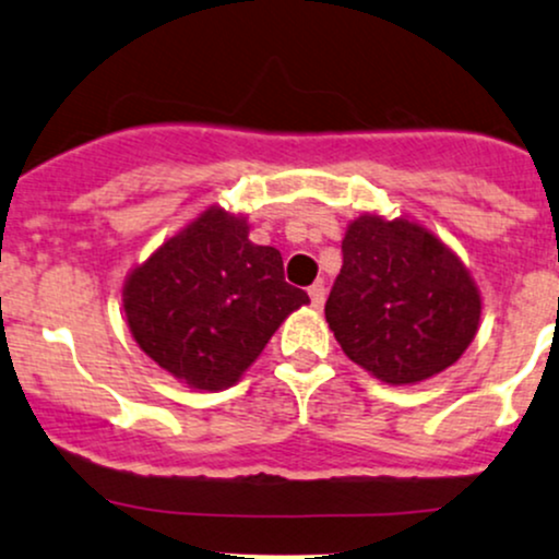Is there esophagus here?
I'll use <instances>...</instances> for the list:
<instances>
[{
    "instance_id": "34e87169",
    "label": "esophagus",
    "mask_w": 559,
    "mask_h": 559,
    "mask_svg": "<svg viewBox=\"0 0 559 559\" xmlns=\"http://www.w3.org/2000/svg\"><path fill=\"white\" fill-rule=\"evenodd\" d=\"M307 292H310V305L316 307V310H320V307H323V301H325V286L320 284H312L310 288H307Z\"/></svg>"
}]
</instances>
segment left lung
<instances>
[{"mask_svg":"<svg viewBox=\"0 0 559 559\" xmlns=\"http://www.w3.org/2000/svg\"><path fill=\"white\" fill-rule=\"evenodd\" d=\"M325 320L344 355L391 386L426 381L471 346L480 294L452 249L413 221L360 215Z\"/></svg>","mask_w":559,"mask_h":559,"instance_id":"obj_1","label":"left lung"}]
</instances>
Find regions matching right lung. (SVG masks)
<instances>
[{
  "label": "right lung",
  "instance_id": "1",
  "mask_svg": "<svg viewBox=\"0 0 559 559\" xmlns=\"http://www.w3.org/2000/svg\"><path fill=\"white\" fill-rule=\"evenodd\" d=\"M310 297L286 284L273 247L249 241L243 217L210 207L128 275V329L191 389L234 386L288 312Z\"/></svg>",
  "mask_w": 559,
  "mask_h": 559
}]
</instances>
